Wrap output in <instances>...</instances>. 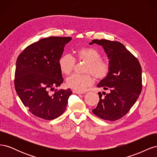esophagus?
<instances>
[{
    "label": "esophagus",
    "mask_w": 157,
    "mask_h": 157,
    "mask_svg": "<svg viewBox=\"0 0 157 157\" xmlns=\"http://www.w3.org/2000/svg\"><path fill=\"white\" fill-rule=\"evenodd\" d=\"M72 92H73V94H84V92H83L77 91V90H73Z\"/></svg>",
    "instance_id": "obj_1"
}]
</instances>
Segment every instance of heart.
<instances>
[{"instance_id":"obj_1","label":"heart","mask_w":157,"mask_h":157,"mask_svg":"<svg viewBox=\"0 0 157 157\" xmlns=\"http://www.w3.org/2000/svg\"><path fill=\"white\" fill-rule=\"evenodd\" d=\"M76 60L85 62L83 73L85 74H73L66 80V85L77 91H83L94 82V77L96 80L105 79L110 73L111 65L108 59H101L99 52L90 47L80 48L76 52L75 58L70 54H63L58 60L60 71L65 75H70L74 70Z\"/></svg>"}]
</instances>
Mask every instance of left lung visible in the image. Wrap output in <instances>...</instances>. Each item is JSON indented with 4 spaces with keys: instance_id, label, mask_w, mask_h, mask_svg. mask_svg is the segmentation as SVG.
<instances>
[{
    "instance_id": "1",
    "label": "left lung",
    "mask_w": 157,
    "mask_h": 157,
    "mask_svg": "<svg viewBox=\"0 0 157 157\" xmlns=\"http://www.w3.org/2000/svg\"><path fill=\"white\" fill-rule=\"evenodd\" d=\"M101 45L111 62L110 73L98 84L109 90L99 92V101L93 113L103 120L115 121L126 115L139 98L142 90L141 67L137 58L122 43L94 39L89 44Z\"/></svg>"
}]
</instances>
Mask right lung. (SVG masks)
Here are the masks:
<instances>
[{
    "instance_id": "add662e5",
    "label": "right lung",
    "mask_w": 157,
    "mask_h": 157,
    "mask_svg": "<svg viewBox=\"0 0 157 157\" xmlns=\"http://www.w3.org/2000/svg\"><path fill=\"white\" fill-rule=\"evenodd\" d=\"M71 36H50L28 46L19 55L14 78L16 91L33 115L53 120L65 111L71 89L50 90L59 86L63 78L58 60Z\"/></svg>"
}]
</instances>
